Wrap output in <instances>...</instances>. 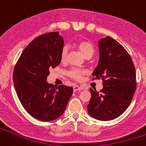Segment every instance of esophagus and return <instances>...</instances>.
I'll return each mask as SVG.
<instances>
[{"mask_svg":"<svg viewBox=\"0 0 146 146\" xmlns=\"http://www.w3.org/2000/svg\"><path fill=\"white\" fill-rule=\"evenodd\" d=\"M82 89H83V88H82V86H74V87H73V90H74V92H75V91H80V90H82Z\"/></svg>","mask_w":146,"mask_h":146,"instance_id":"34e87169","label":"esophagus"}]
</instances>
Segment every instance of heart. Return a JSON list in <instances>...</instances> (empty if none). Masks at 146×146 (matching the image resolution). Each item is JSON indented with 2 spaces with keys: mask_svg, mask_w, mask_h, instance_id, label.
I'll use <instances>...</instances> for the list:
<instances>
[{
  "mask_svg": "<svg viewBox=\"0 0 146 146\" xmlns=\"http://www.w3.org/2000/svg\"><path fill=\"white\" fill-rule=\"evenodd\" d=\"M74 46L80 50V52L82 54L84 57L87 58L89 56H92L94 52V45L87 40H78L74 42ZM68 54V48L66 47H64L61 49L60 54V61H65ZM86 74V72L81 69H73L69 72V75L71 78L77 81H80L82 79V77Z\"/></svg>",
  "mask_w": 146,
  "mask_h": 146,
  "instance_id": "heart-1",
  "label": "heart"
}]
</instances>
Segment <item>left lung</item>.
I'll return each mask as SVG.
<instances>
[{"instance_id":"8db88e82","label":"left lung","mask_w":146,"mask_h":146,"mask_svg":"<svg viewBox=\"0 0 146 146\" xmlns=\"http://www.w3.org/2000/svg\"><path fill=\"white\" fill-rule=\"evenodd\" d=\"M99 64L92 75L93 80H102L103 88H90L88 112L99 121H110L120 116L132 100L137 88L135 67L128 52L112 37L99 40Z\"/></svg>"}]
</instances>
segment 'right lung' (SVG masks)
<instances>
[{
  "label": "right lung",
  "mask_w": 146,
  "mask_h": 146,
  "mask_svg": "<svg viewBox=\"0 0 146 146\" xmlns=\"http://www.w3.org/2000/svg\"><path fill=\"white\" fill-rule=\"evenodd\" d=\"M64 40L58 32L38 36L23 50L13 72L17 96L32 117L43 121L59 118L73 93L72 87L47 82L50 71L60 63Z\"/></svg>",
  "instance_id": "right-lung-1"
}]
</instances>
